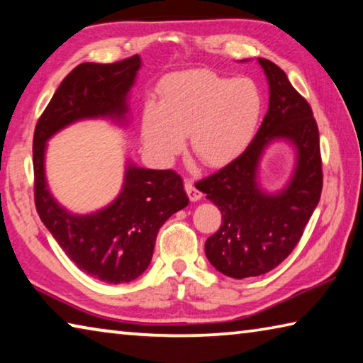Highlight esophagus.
Wrapping results in <instances>:
<instances>
[{"instance_id":"1","label":"esophagus","mask_w":363,"mask_h":363,"mask_svg":"<svg viewBox=\"0 0 363 363\" xmlns=\"http://www.w3.org/2000/svg\"><path fill=\"white\" fill-rule=\"evenodd\" d=\"M184 187H186V192L189 195V199L192 200V201H199L201 199V192L194 186L192 179H189V177H186V181H184Z\"/></svg>"}]
</instances>
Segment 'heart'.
Here are the masks:
<instances>
[{"label":"heart","instance_id":"heart-1","mask_svg":"<svg viewBox=\"0 0 363 363\" xmlns=\"http://www.w3.org/2000/svg\"><path fill=\"white\" fill-rule=\"evenodd\" d=\"M160 102H147L140 120L145 149L160 163L182 149L184 134L194 155L208 167L235 158L253 139L262 97L248 78L211 70L173 73L160 83Z\"/></svg>","mask_w":363,"mask_h":363}]
</instances>
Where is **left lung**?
Instances as JSON below:
<instances>
[{
    "mask_svg": "<svg viewBox=\"0 0 363 363\" xmlns=\"http://www.w3.org/2000/svg\"><path fill=\"white\" fill-rule=\"evenodd\" d=\"M269 82V110L255 139L240 157L195 184L223 214L205 253L220 274L257 277L286 259L303 237L320 200L323 173L320 139L312 108L279 65L257 59ZM275 138L297 149L292 181L279 194L262 193L255 182L259 158Z\"/></svg>",
    "mask_w": 363,
    "mask_h": 363,
    "instance_id": "left-lung-1",
    "label": "left lung"
}]
</instances>
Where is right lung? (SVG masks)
Here are the masks:
<instances>
[{
	"label": "right lung",
	"instance_id": "add662e5",
	"mask_svg": "<svg viewBox=\"0 0 363 363\" xmlns=\"http://www.w3.org/2000/svg\"><path fill=\"white\" fill-rule=\"evenodd\" d=\"M139 69L138 54L113 64H79L62 79L33 134L35 206L40 219L78 269L106 284H128L149 267L160 227L189 205L182 177L173 169H145L130 163L112 203L78 216L49 194L46 140L83 118L125 120L126 97Z\"/></svg>",
	"mask_w": 363,
	"mask_h": 363
}]
</instances>
